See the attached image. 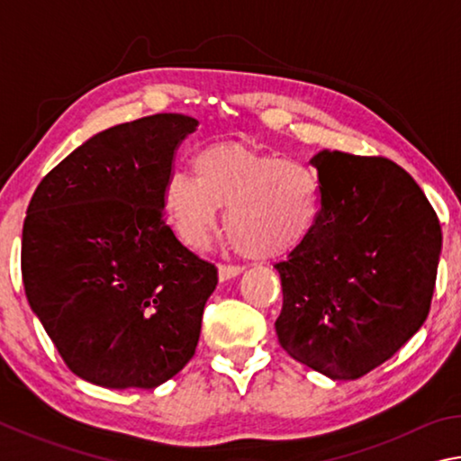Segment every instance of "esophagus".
Wrapping results in <instances>:
<instances>
[{"label": "esophagus", "instance_id": "esophagus-1", "mask_svg": "<svg viewBox=\"0 0 461 461\" xmlns=\"http://www.w3.org/2000/svg\"><path fill=\"white\" fill-rule=\"evenodd\" d=\"M241 267H230V264H221L220 270H217V275H220V280L221 283H225V280H231L241 275Z\"/></svg>", "mask_w": 461, "mask_h": 461}]
</instances>
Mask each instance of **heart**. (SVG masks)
Instances as JSON below:
<instances>
[{"label": "heart", "mask_w": 461, "mask_h": 461, "mask_svg": "<svg viewBox=\"0 0 461 461\" xmlns=\"http://www.w3.org/2000/svg\"><path fill=\"white\" fill-rule=\"evenodd\" d=\"M194 176L183 170L167 178L160 205L186 248L199 249L220 221L252 260H275L294 252L313 231L319 183L309 168L240 142H215L194 154Z\"/></svg>", "instance_id": "b5f03b06"}]
</instances>
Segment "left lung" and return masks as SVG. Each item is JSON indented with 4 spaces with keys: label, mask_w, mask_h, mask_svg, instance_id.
Returning <instances> with one entry per match:
<instances>
[{
    "label": "left lung",
    "mask_w": 461,
    "mask_h": 461,
    "mask_svg": "<svg viewBox=\"0 0 461 461\" xmlns=\"http://www.w3.org/2000/svg\"><path fill=\"white\" fill-rule=\"evenodd\" d=\"M321 212L276 264L278 341L331 380L384 364L425 323L441 254L439 220L409 173L386 158L321 150Z\"/></svg>",
    "instance_id": "obj_1"
}]
</instances>
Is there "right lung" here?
<instances>
[{
  "label": "right lung",
  "mask_w": 461,
  "mask_h": 461,
  "mask_svg": "<svg viewBox=\"0 0 461 461\" xmlns=\"http://www.w3.org/2000/svg\"><path fill=\"white\" fill-rule=\"evenodd\" d=\"M199 122L156 113L99 131L42 178L22 231L30 307L77 376L156 388L197 348L217 268L165 221L162 186Z\"/></svg>",
  "instance_id": "1"
}]
</instances>
